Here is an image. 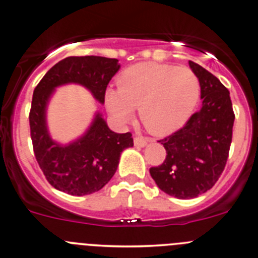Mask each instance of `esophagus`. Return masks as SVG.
<instances>
[{"instance_id": "obj_1", "label": "esophagus", "mask_w": 258, "mask_h": 258, "mask_svg": "<svg viewBox=\"0 0 258 258\" xmlns=\"http://www.w3.org/2000/svg\"><path fill=\"white\" fill-rule=\"evenodd\" d=\"M150 141H151L150 139H146V137H142V136H135L134 139V144L135 146H137V147H145V146L147 145V142Z\"/></svg>"}]
</instances>
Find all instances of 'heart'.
I'll use <instances>...</instances> for the list:
<instances>
[{
	"mask_svg": "<svg viewBox=\"0 0 258 258\" xmlns=\"http://www.w3.org/2000/svg\"><path fill=\"white\" fill-rule=\"evenodd\" d=\"M201 82L192 70L144 62L124 70L118 88L106 91V107L124 123L139 108L140 121L148 132L166 136L177 131L199 105Z\"/></svg>",
	"mask_w": 258,
	"mask_h": 258,
	"instance_id": "1",
	"label": "heart"
}]
</instances>
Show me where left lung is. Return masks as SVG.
<instances>
[{
	"label": "left lung",
	"instance_id": "obj_1",
	"mask_svg": "<svg viewBox=\"0 0 258 258\" xmlns=\"http://www.w3.org/2000/svg\"><path fill=\"white\" fill-rule=\"evenodd\" d=\"M189 67L201 82L202 107L183 127L161 140L166 148L162 165L151 167V177L165 194L195 199L212 188L225 170L232 141L235 113L230 92L200 64Z\"/></svg>",
	"mask_w": 258,
	"mask_h": 258
}]
</instances>
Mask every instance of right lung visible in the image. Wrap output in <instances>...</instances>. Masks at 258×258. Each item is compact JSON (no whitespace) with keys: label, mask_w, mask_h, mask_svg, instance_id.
Here are the masks:
<instances>
[{"label":"right lung","mask_w":258,"mask_h":258,"mask_svg":"<svg viewBox=\"0 0 258 258\" xmlns=\"http://www.w3.org/2000/svg\"><path fill=\"white\" fill-rule=\"evenodd\" d=\"M119 70L118 59L101 56H71L48 70L33 91L30 111L31 140L35 157L51 186L72 196L97 192L112 178L124 148L134 146L130 132L116 134L100 112L87 131L69 145L51 139L46 110L54 88L77 83L105 103L108 82Z\"/></svg>","instance_id":"1"}]
</instances>
